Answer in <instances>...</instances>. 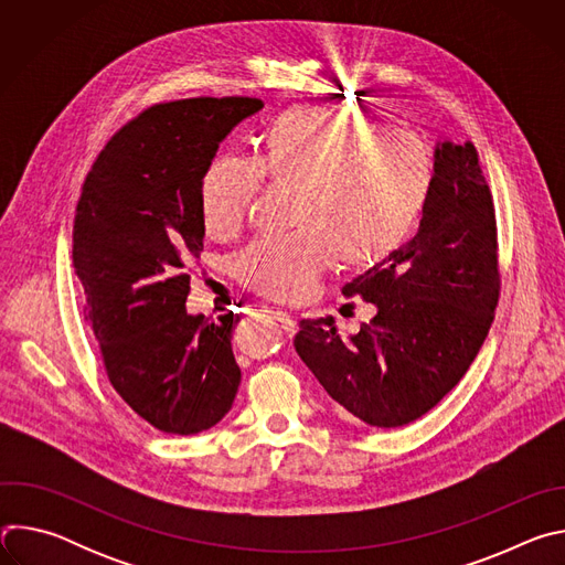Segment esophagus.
Segmentation results:
<instances>
[{"instance_id": "34e87169", "label": "esophagus", "mask_w": 565, "mask_h": 565, "mask_svg": "<svg viewBox=\"0 0 565 565\" xmlns=\"http://www.w3.org/2000/svg\"><path fill=\"white\" fill-rule=\"evenodd\" d=\"M273 315H275V319L279 321L281 329H284L288 335H292V333H295V329H297V321H295V317H292L288 310H275Z\"/></svg>"}]
</instances>
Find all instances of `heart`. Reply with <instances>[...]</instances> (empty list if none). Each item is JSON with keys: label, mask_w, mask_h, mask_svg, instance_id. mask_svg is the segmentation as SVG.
Returning <instances> with one entry per match:
<instances>
[{"label": "heart", "mask_w": 565, "mask_h": 565, "mask_svg": "<svg viewBox=\"0 0 565 565\" xmlns=\"http://www.w3.org/2000/svg\"><path fill=\"white\" fill-rule=\"evenodd\" d=\"M264 183L292 194L295 232L241 253L238 279L266 299L297 303L333 257L344 268H369L405 244L427 207L434 163L412 131L384 129L364 114L292 107L268 125L253 163L223 156L205 170V232L236 236Z\"/></svg>", "instance_id": "b5f03b06"}]
</instances>
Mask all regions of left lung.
Wrapping results in <instances>:
<instances>
[{
  "label": "left lung",
  "instance_id": "left-lung-1",
  "mask_svg": "<svg viewBox=\"0 0 565 565\" xmlns=\"http://www.w3.org/2000/svg\"><path fill=\"white\" fill-rule=\"evenodd\" d=\"M342 295L375 303V317L351 338L333 317L301 319L299 358L351 423L423 418L467 373L501 295L494 199L471 142L436 149L418 234Z\"/></svg>",
  "mask_w": 565,
  "mask_h": 565
}]
</instances>
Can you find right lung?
Listing matches in <instances>:
<instances>
[{
  "mask_svg": "<svg viewBox=\"0 0 565 565\" xmlns=\"http://www.w3.org/2000/svg\"><path fill=\"white\" fill-rule=\"evenodd\" d=\"M262 107L248 96L147 107L107 140L75 205L73 268L100 364L163 434L214 427L241 382L230 344L241 317L188 315L185 299L205 234L201 179L230 129Z\"/></svg>",
  "mask_w": 565,
  "mask_h": 565,
  "instance_id": "right-lung-1",
  "label": "right lung"
}]
</instances>
